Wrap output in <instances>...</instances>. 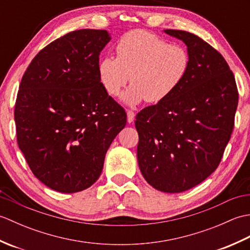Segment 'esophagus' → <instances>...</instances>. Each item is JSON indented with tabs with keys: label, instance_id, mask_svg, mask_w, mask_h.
I'll return each mask as SVG.
<instances>
[{
	"label": "esophagus",
	"instance_id": "obj_1",
	"mask_svg": "<svg viewBox=\"0 0 250 250\" xmlns=\"http://www.w3.org/2000/svg\"><path fill=\"white\" fill-rule=\"evenodd\" d=\"M126 117H128V122L129 124H131V122H133V120L135 118V113L133 110L129 109L128 111H126Z\"/></svg>",
	"mask_w": 250,
	"mask_h": 250
}]
</instances>
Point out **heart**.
Here are the masks:
<instances>
[{"instance_id": "1", "label": "heart", "mask_w": 250, "mask_h": 250, "mask_svg": "<svg viewBox=\"0 0 250 250\" xmlns=\"http://www.w3.org/2000/svg\"><path fill=\"white\" fill-rule=\"evenodd\" d=\"M117 58L105 57L99 63V77L105 91L116 97L129 83L124 95L129 104L146 100L157 104L166 101L185 82L190 55L185 47L171 44L145 30H132L117 42Z\"/></svg>"}]
</instances>
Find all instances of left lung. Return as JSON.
<instances>
[{
	"mask_svg": "<svg viewBox=\"0 0 250 250\" xmlns=\"http://www.w3.org/2000/svg\"><path fill=\"white\" fill-rule=\"evenodd\" d=\"M188 47L190 68L166 101L136 115L137 160L147 183L183 192L218 167L234 128L238 91L225 58L195 34L164 30Z\"/></svg>",
	"mask_w": 250,
	"mask_h": 250,
	"instance_id": "8db88e82",
	"label": "left lung"
}]
</instances>
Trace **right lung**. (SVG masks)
I'll list each match as a JSON object with an SVG mask.
<instances>
[{
	"instance_id": "add662e5",
	"label": "right lung",
	"mask_w": 250,
	"mask_h": 250,
	"mask_svg": "<svg viewBox=\"0 0 250 250\" xmlns=\"http://www.w3.org/2000/svg\"><path fill=\"white\" fill-rule=\"evenodd\" d=\"M105 30L72 31L44 47L26 68L15 104L17 143L47 187L73 193L102 173L106 151L125 128V108L99 77Z\"/></svg>"
}]
</instances>
